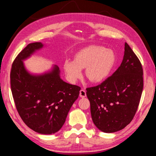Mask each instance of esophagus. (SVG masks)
Masks as SVG:
<instances>
[{
	"label": "esophagus",
	"instance_id": "obj_1",
	"mask_svg": "<svg viewBox=\"0 0 156 156\" xmlns=\"http://www.w3.org/2000/svg\"><path fill=\"white\" fill-rule=\"evenodd\" d=\"M80 96L81 98L86 97V91H85V90H84L82 89V90L80 91Z\"/></svg>",
	"mask_w": 156,
	"mask_h": 156
}]
</instances>
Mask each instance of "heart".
Returning a JSON list of instances; mask_svg holds the SVG:
<instances>
[{
  "mask_svg": "<svg viewBox=\"0 0 156 156\" xmlns=\"http://www.w3.org/2000/svg\"><path fill=\"white\" fill-rule=\"evenodd\" d=\"M116 55L112 50L100 46H89L79 51L74 60L64 62V70L69 81L76 83L82 77V69L91 83H99L108 78L116 64Z\"/></svg>",
  "mask_w": 156,
  "mask_h": 156,
  "instance_id": "b5f03b06",
  "label": "heart"
}]
</instances>
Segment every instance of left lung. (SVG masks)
I'll use <instances>...</instances> for the list:
<instances>
[{"instance_id": "left-lung-1", "label": "left lung", "mask_w": 156, "mask_h": 156, "mask_svg": "<svg viewBox=\"0 0 156 156\" xmlns=\"http://www.w3.org/2000/svg\"><path fill=\"white\" fill-rule=\"evenodd\" d=\"M119 67L96 87L86 89L91 119L101 131L122 130L134 117L143 90V69L131 48L125 43Z\"/></svg>"}]
</instances>
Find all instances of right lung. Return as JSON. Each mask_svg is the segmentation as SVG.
I'll use <instances>...</instances> for the list:
<instances>
[{"instance_id":"add662e5","label":"right lung","mask_w":156,"mask_h":156,"mask_svg":"<svg viewBox=\"0 0 156 156\" xmlns=\"http://www.w3.org/2000/svg\"><path fill=\"white\" fill-rule=\"evenodd\" d=\"M44 47L29 44L17 55L12 66L11 90L16 110L23 122L40 134H54L60 130L80 87L62 80L60 69L53 65L41 74L30 73L23 61Z\"/></svg>"}]
</instances>
